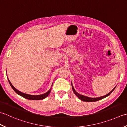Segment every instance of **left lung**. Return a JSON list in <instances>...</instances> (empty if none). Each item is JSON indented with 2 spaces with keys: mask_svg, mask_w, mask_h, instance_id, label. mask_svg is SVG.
Masks as SVG:
<instances>
[{
  "mask_svg": "<svg viewBox=\"0 0 127 127\" xmlns=\"http://www.w3.org/2000/svg\"><path fill=\"white\" fill-rule=\"evenodd\" d=\"M72 89H73V91L74 94H76V96L78 97L80 100L83 101H86V102H94V101H98V100H101V99H103V98L108 96V95H110L111 94V93H112V92L113 91V90H114L115 88L113 89L112 90H111V91L109 93H108V94L105 95V96H103L100 97H96V98H92V97L85 96H84V95H82L78 94V93H77L76 92V90H74V88H73V86H72Z\"/></svg>",
  "mask_w": 127,
  "mask_h": 127,
  "instance_id": "1",
  "label": "left lung"
}]
</instances>
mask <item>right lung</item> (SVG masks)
<instances>
[{
	"mask_svg": "<svg viewBox=\"0 0 127 127\" xmlns=\"http://www.w3.org/2000/svg\"><path fill=\"white\" fill-rule=\"evenodd\" d=\"M8 81L9 82V84L11 85V87H12V88L14 89V91L16 92L17 94L20 95V96H21L22 97H24L26 99H28V100H42L45 99V97H47L49 94H50V93L51 92V89L50 90H49L48 92H46L45 94H43L42 95H28V94H25V93H23L20 92L19 90H17L16 88H15L12 85V84L11 83V82H10V81L8 79Z\"/></svg>",
	"mask_w": 127,
	"mask_h": 127,
	"instance_id": "add662e5",
	"label": "right lung"
}]
</instances>
